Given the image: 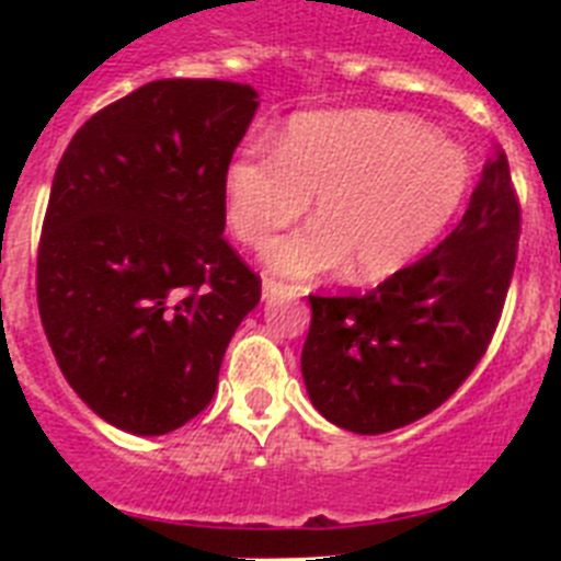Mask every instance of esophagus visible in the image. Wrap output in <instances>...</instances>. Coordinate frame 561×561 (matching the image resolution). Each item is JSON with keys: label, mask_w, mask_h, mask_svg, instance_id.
I'll list each match as a JSON object with an SVG mask.
<instances>
[{"label": "esophagus", "mask_w": 561, "mask_h": 561, "mask_svg": "<svg viewBox=\"0 0 561 561\" xmlns=\"http://www.w3.org/2000/svg\"><path fill=\"white\" fill-rule=\"evenodd\" d=\"M286 291L291 295L289 286L277 284V280H272V277H264V284H261V295H264V300H272V297H277V295H286Z\"/></svg>", "instance_id": "34e87169"}]
</instances>
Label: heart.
I'll use <instances>...</instances> for the list:
<instances>
[{"mask_svg":"<svg viewBox=\"0 0 561 561\" xmlns=\"http://www.w3.org/2000/svg\"><path fill=\"white\" fill-rule=\"evenodd\" d=\"M472 165L463 148L404 114L348 108L297 114L272 146H247L225 176L227 225L247 247L314 199V221L264 250L270 272L374 284L427 250L463 205Z\"/></svg>","mask_w":561,"mask_h":561,"instance_id":"1","label":"heart"}]
</instances>
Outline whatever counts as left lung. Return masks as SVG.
<instances>
[{
	"mask_svg": "<svg viewBox=\"0 0 561 561\" xmlns=\"http://www.w3.org/2000/svg\"><path fill=\"white\" fill-rule=\"evenodd\" d=\"M519 241V205L500 146L469 210L430 255L362 297L311 295L300 370L323 419L381 435L440 408L497 329Z\"/></svg>",
	"mask_w": 561,
	"mask_h": 561,
	"instance_id": "left-lung-1",
	"label": "left lung"
}]
</instances>
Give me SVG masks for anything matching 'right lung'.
<instances>
[{
    "mask_svg": "<svg viewBox=\"0 0 561 561\" xmlns=\"http://www.w3.org/2000/svg\"><path fill=\"white\" fill-rule=\"evenodd\" d=\"M257 112L250 83L165 78L76 131L58 162L38 311L69 388L131 435H165L219 388L261 277L225 232V176Z\"/></svg>",
    "mask_w": 561,
    "mask_h": 561,
    "instance_id": "add662e5",
    "label": "right lung"
}]
</instances>
